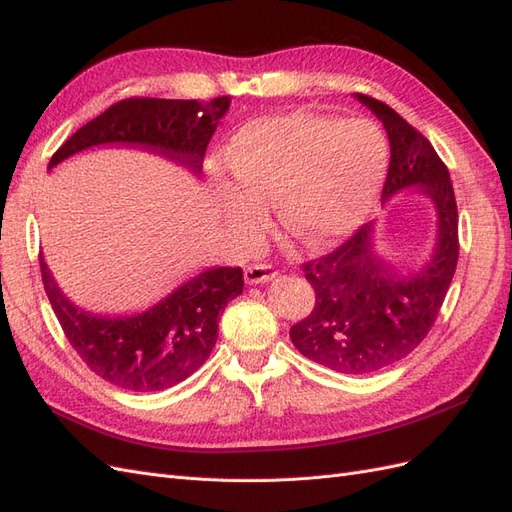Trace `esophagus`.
I'll list each match as a JSON object with an SVG mask.
<instances>
[{
	"label": "esophagus",
	"instance_id": "34e87169",
	"mask_svg": "<svg viewBox=\"0 0 512 512\" xmlns=\"http://www.w3.org/2000/svg\"><path fill=\"white\" fill-rule=\"evenodd\" d=\"M275 269L271 265H252L245 269V282L254 286V284H267L275 277Z\"/></svg>",
	"mask_w": 512,
	"mask_h": 512
}]
</instances>
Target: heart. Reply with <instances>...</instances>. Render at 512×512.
Here are the masks:
<instances>
[{"label": "heart", "instance_id": "1", "mask_svg": "<svg viewBox=\"0 0 512 512\" xmlns=\"http://www.w3.org/2000/svg\"><path fill=\"white\" fill-rule=\"evenodd\" d=\"M224 160L239 188H226L222 209L239 232L267 222L275 198L280 224L309 247H327L359 226L389 170V138L369 119L294 111L243 123Z\"/></svg>", "mask_w": 512, "mask_h": 512}]
</instances>
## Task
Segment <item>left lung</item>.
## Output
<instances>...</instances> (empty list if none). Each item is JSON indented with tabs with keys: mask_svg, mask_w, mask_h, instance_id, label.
Segmentation results:
<instances>
[{
	"mask_svg": "<svg viewBox=\"0 0 512 512\" xmlns=\"http://www.w3.org/2000/svg\"><path fill=\"white\" fill-rule=\"evenodd\" d=\"M354 98L382 121L389 136L382 205L412 190L436 211L431 252L414 269L395 265L378 250L376 222L359 228L335 252L303 265L316 305L290 329L294 348L339 374L367 376L423 342L453 282L459 241L453 183L436 149L391 106L363 94Z\"/></svg>",
	"mask_w": 512,
	"mask_h": 512,
	"instance_id": "left-lung-1",
	"label": "left lung"
}]
</instances>
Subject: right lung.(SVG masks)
<instances>
[{
    "mask_svg": "<svg viewBox=\"0 0 512 512\" xmlns=\"http://www.w3.org/2000/svg\"><path fill=\"white\" fill-rule=\"evenodd\" d=\"M230 98L211 102L130 98L91 119L61 145L57 164L94 147H128L203 173V158ZM46 297L68 342L100 378L134 393L164 391L190 378L218 342V320L243 292L241 267H209L188 277L164 299L134 314H96L59 288L44 256Z\"/></svg>",
    "mask_w": 512,
    "mask_h": 512,
    "instance_id": "1",
    "label": "right lung"
}]
</instances>
